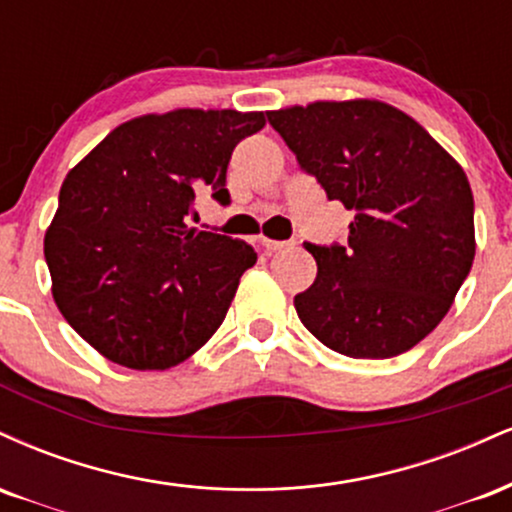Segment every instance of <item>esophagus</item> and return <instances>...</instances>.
<instances>
[{"mask_svg":"<svg viewBox=\"0 0 512 512\" xmlns=\"http://www.w3.org/2000/svg\"><path fill=\"white\" fill-rule=\"evenodd\" d=\"M261 244L266 246L268 251H280L287 246V242H280V239H270V237H261Z\"/></svg>","mask_w":512,"mask_h":512,"instance_id":"1","label":"esophagus"}]
</instances>
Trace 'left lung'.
Segmentation results:
<instances>
[{
	"mask_svg": "<svg viewBox=\"0 0 512 512\" xmlns=\"http://www.w3.org/2000/svg\"><path fill=\"white\" fill-rule=\"evenodd\" d=\"M268 122L330 201L352 210L345 246L304 244L316 280L294 309L330 350H412L455 302L474 261V198L460 162L410 114L371 98L280 107Z\"/></svg>",
	"mask_w": 512,
	"mask_h": 512,
	"instance_id": "8db88e82",
	"label": "left lung"
}]
</instances>
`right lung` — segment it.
Returning a JSON list of instances; mask_svg holds the SVG:
<instances>
[{
    "mask_svg": "<svg viewBox=\"0 0 512 512\" xmlns=\"http://www.w3.org/2000/svg\"><path fill=\"white\" fill-rule=\"evenodd\" d=\"M263 112L179 107L112 129L71 167L45 232L52 297L93 350L165 371L225 321L254 246L186 225L196 196L227 203V162Z\"/></svg>",
    "mask_w": 512,
    "mask_h": 512,
    "instance_id": "obj_1",
    "label": "right lung"
}]
</instances>
